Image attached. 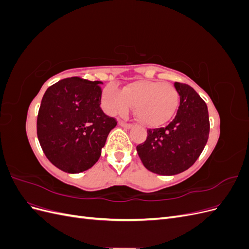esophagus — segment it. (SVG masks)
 <instances>
[{"instance_id":"34e87169","label":"esophagus","mask_w":249,"mask_h":249,"mask_svg":"<svg viewBox=\"0 0 249 249\" xmlns=\"http://www.w3.org/2000/svg\"><path fill=\"white\" fill-rule=\"evenodd\" d=\"M118 124L120 125V126H123V127H124V129H127V130H130V129H132V124H125L124 122H122V120H119V123H118Z\"/></svg>"}]
</instances>
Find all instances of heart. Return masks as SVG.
<instances>
[{"label":"heart","mask_w":249,"mask_h":249,"mask_svg":"<svg viewBox=\"0 0 249 249\" xmlns=\"http://www.w3.org/2000/svg\"><path fill=\"white\" fill-rule=\"evenodd\" d=\"M179 94L170 84L155 81H136L120 91L108 86L103 91V106L110 115L135 107L142 124L158 126L173 117L178 108Z\"/></svg>","instance_id":"b5f03b06"}]
</instances>
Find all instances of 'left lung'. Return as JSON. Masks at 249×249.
Listing matches in <instances>:
<instances>
[{
	"label": "left lung",
	"instance_id": "8db88e82",
	"mask_svg": "<svg viewBox=\"0 0 249 249\" xmlns=\"http://www.w3.org/2000/svg\"><path fill=\"white\" fill-rule=\"evenodd\" d=\"M175 87L179 94L175 119L166 127L148 130L145 142L137 146L144 167L161 176H175L190 168L209 138L206 103L192 87L180 83Z\"/></svg>",
	"mask_w": 249,
	"mask_h": 249
}]
</instances>
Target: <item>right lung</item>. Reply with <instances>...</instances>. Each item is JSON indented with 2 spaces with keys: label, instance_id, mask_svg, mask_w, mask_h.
Returning <instances> with one entry per match:
<instances>
[{
  "label": "right lung",
  "instance_id": "1",
  "mask_svg": "<svg viewBox=\"0 0 249 249\" xmlns=\"http://www.w3.org/2000/svg\"><path fill=\"white\" fill-rule=\"evenodd\" d=\"M100 81L69 78L47 89L37 117V137L49 161L67 173L91 168L117 123L101 109Z\"/></svg>",
  "mask_w": 249,
  "mask_h": 249
}]
</instances>
